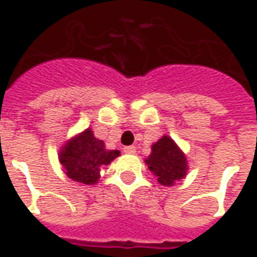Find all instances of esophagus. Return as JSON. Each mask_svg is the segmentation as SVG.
<instances>
[{"label":"esophagus","instance_id":"1","mask_svg":"<svg viewBox=\"0 0 257 257\" xmlns=\"http://www.w3.org/2000/svg\"><path fill=\"white\" fill-rule=\"evenodd\" d=\"M123 153H126V154H135L136 153V147L135 146H126V147H123Z\"/></svg>","mask_w":257,"mask_h":257}]
</instances>
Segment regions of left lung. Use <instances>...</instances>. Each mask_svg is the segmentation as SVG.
Returning a JSON list of instances; mask_svg holds the SVG:
<instances>
[{
    "mask_svg": "<svg viewBox=\"0 0 257 257\" xmlns=\"http://www.w3.org/2000/svg\"><path fill=\"white\" fill-rule=\"evenodd\" d=\"M146 162L151 172L158 176V182L164 186H172L176 180L186 176V157L168 136H164L153 145V151Z\"/></svg>",
    "mask_w": 257,
    "mask_h": 257,
    "instance_id": "1",
    "label": "left lung"
}]
</instances>
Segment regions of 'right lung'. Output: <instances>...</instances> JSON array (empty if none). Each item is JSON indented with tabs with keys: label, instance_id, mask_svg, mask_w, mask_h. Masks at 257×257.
<instances>
[{
	"label": "right lung",
	"instance_id": "right-lung-1",
	"mask_svg": "<svg viewBox=\"0 0 257 257\" xmlns=\"http://www.w3.org/2000/svg\"><path fill=\"white\" fill-rule=\"evenodd\" d=\"M119 156L118 150H107L103 140L96 139L89 128L67 142L60 153V162L70 179L84 184H93L99 179L103 165Z\"/></svg>",
	"mask_w": 257,
	"mask_h": 257
}]
</instances>
